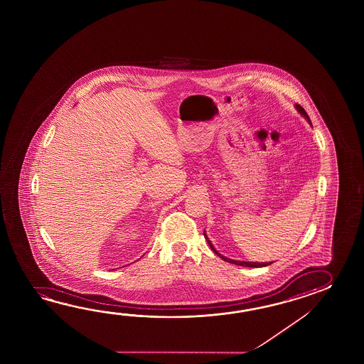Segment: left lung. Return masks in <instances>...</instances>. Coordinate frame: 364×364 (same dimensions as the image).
I'll return each mask as SVG.
<instances>
[{
	"label": "left lung",
	"mask_w": 364,
	"mask_h": 364,
	"mask_svg": "<svg viewBox=\"0 0 364 364\" xmlns=\"http://www.w3.org/2000/svg\"><path fill=\"white\" fill-rule=\"evenodd\" d=\"M295 108L296 110L302 114L306 119H307V122L311 124V119H309V114L306 113V110L301 107V105H298V104H295ZM204 237H205V240L208 242L209 247L212 248V251L216 254L217 256H220L223 260L225 262H228V263L235 264V265H240V267H251V268H260V267H267V265H271V262L269 263H257V262H240V260H232V259H229V257H226V256L221 255L218 251H217L215 246L212 245V242L208 240V237H207V234H205V230H204Z\"/></svg>",
	"instance_id": "8db88e82"
}]
</instances>
